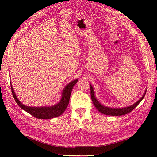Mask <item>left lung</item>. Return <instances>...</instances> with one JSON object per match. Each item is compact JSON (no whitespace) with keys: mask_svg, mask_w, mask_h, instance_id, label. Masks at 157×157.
<instances>
[{"mask_svg":"<svg viewBox=\"0 0 157 157\" xmlns=\"http://www.w3.org/2000/svg\"><path fill=\"white\" fill-rule=\"evenodd\" d=\"M90 91H91L90 92V94H91V98L94 106L96 107V108L99 112L104 114V115H107L121 116V115H126V114L129 113L133 110V109L136 108V107H137V105L141 101L142 99L144 98L145 95L146 94V90H145L143 96H142L137 102H136L134 104H133V105L129 107H126L123 108H111V107H105L101 105V104L98 101V99L96 98V97H95L93 87L91 86V84H90Z\"/></svg>","mask_w":157,"mask_h":157,"instance_id":"8db88e82","label":"left lung"}]
</instances>
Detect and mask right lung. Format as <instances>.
<instances>
[{"mask_svg":"<svg viewBox=\"0 0 157 157\" xmlns=\"http://www.w3.org/2000/svg\"><path fill=\"white\" fill-rule=\"evenodd\" d=\"M78 82V79H76L71 81L69 84L66 86L62 92V97L61 98L60 101L56 104L55 105H52L50 107H28L24 105L22 103H21L17 98L15 92L12 88L11 84V90L13 97L15 99L17 105L20 106L23 110L31 114V115L39 119H50L57 117H59L62 115L66 108L67 107L69 99L71 96V92L73 86ZM11 84V83H10Z\"/></svg>","mask_w":157,"mask_h":157,"instance_id":"obj_1","label":"right lung"}]
</instances>
